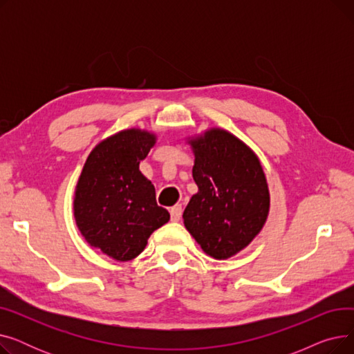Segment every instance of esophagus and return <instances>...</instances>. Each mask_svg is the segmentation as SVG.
<instances>
[{"mask_svg": "<svg viewBox=\"0 0 354 354\" xmlns=\"http://www.w3.org/2000/svg\"><path fill=\"white\" fill-rule=\"evenodd\" d=\"M169 214H171V221H174V222L179 221L180 216H182V208H180V205L172 207V208L169 209Z\"/></svg>", "mask_w": 354, "mask_h": 354, "instance_id": "1", "label": "esophagus"}]
</instances>
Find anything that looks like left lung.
<instances>
[{"label": "left lung", "instance_id": "8db88e82", "mask_svg": "<svg viewBox=\"0 0 354 354\" xmlns=\"http://www.w3.org/2000/svg\"><path fill=\"white\" fill-rule=\"evenodd\" d=\"M188 143L195 155L198 192L183 211L185 228L209 257L231 258L267 221L270 192L263 166L243 140L224 129H209Z\"/></svg>", "mask_w": 354, "mask_h": 354}]
</instances>
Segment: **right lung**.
<instances>
[{
    "label": "right lung",
    "mask_w": 354,
    "mask_h": 354,
    "mask_svg": "<svg viewBox=\"0 0 354 354\" xmlns=\"http://www.w3.org/2000/svg\"><path fill=\"white\" fill-rule=\"evenodd\" d=\"M155 143L156 135L140 129L102 140L87 156L76 185L73 209L79 231L93 248L116 261L136 258L171 216L139 171Z\"/></svg>",
    "instance_id": "obj_1"
}]
</instances>
